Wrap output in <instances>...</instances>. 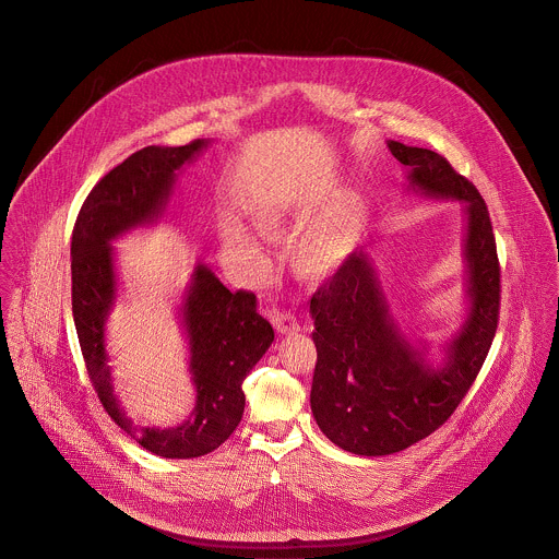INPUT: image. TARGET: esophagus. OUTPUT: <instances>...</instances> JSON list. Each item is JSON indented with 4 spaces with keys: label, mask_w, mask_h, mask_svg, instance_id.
<instances>
[{
    "label": "esophagus",
    "mask_w": 559,
    "mask_h": 559,
    "mask_svg": "<svg viewBox=\"0 0 559 559\" xmlns=\"http://www.w3.org/2000/svg\"><path fill=\"white\" fill-rule=\"evenodd\" d=\"M273 325L280 334H293V332H299L301 325L297 321V317L293 312H277L273 317Z\"/></svg>",
    "instance_id": "1"
}]
</instances>
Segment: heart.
Here are the masks:
<instances>
[{
	"label": "heart",
	"instance_id": "b5f03b06",
	"mask_svg": "<svg viewBox=\"0 0 559 559\" xmlns=\"http://www.w3.org/2000/svg\"><path fill=\"white\" fill-rule=\"evenodd\" d=\"M251 218L266 229L282 225L286 203L275 194H262L249 205ZM362 216V203L356 192L343 194L330 210L310 221L293 240V262L308 275H321L334 269L352 249ZM221 242L227 258L251 269L262 264V249L255 236L234 218L223 221Z\"/></svg>",
	"mask_w": 559,
	"mask_h": 559
}]
</instances>
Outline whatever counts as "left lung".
I'll return each mask as SVG.
<instances>
[{"label": "left lung", "mask_w": 559, "mask_h": 559, "mask_svg": "<svg viewBox=\"0 0 559 559\" xmlns=\"http://www.w3.org/2000/svg\"><path fill=\"white\" fill-rule=\"evenodd\" d=\"M407 190L464 205L466 319L429 360V343L403 334L369 251H354L310 299L317 369L310 405L321 431L356 455H390L433 433L481 369L499 323L501 269L479 190L431 150L388 141Z\"/></svg>", "instance_id": "obj_1"}]
</instances>
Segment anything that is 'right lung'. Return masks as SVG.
Segmentation results:
<instances>
[{"label":"right lung","instance_id":"right-lung-1","mask_svg":"<svg viewBox=\"0 0 559 559\" xmlns=\"http://www.w3.org/2000/svg\"><path fill=\"white\" fill-rule=\"evenodd\" d=\"M210 141L185 147H145L115 167L88 192L71 238L73 321L93 388L110 418L143 449L171 460L199 457L221 447L245 412L242 381L275 334L258 314L253 293H231L203 262L194 264L180 319L188 341L194 407L176 427H136L119 405L106 354V321L117 301L112 240L165 216L178 174Z\"/></svg>","mask_w":559,"mask_h":559}]
</instances>
